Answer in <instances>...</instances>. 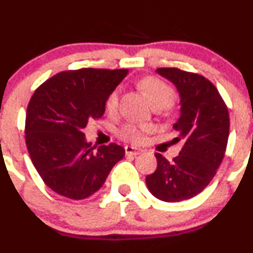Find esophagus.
<instances>
[{
	"mask_svg": "<svg viewBox=\"0 0 253 253\" xmlns=\"http://www.w3.org/2000/svg\"><path fill=\"white\" fill-rule=\"evenodd\" d=\"M125 152H126L127 155H138L141 154L142 150L136 147H132V145H126V147H125Z\"/></svg>",
	"mask_w": 253,
	"mask_h": 253,
	"instance_id": "obj_1",
	"label": "esophagus"
}]
</instances>
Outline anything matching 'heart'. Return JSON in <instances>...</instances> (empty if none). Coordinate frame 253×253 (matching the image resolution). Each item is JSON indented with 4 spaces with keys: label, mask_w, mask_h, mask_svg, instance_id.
Masks as SVG:
<instances>
[{
    "label": "heart",
    "mask_w": 253,
    "mask_h": 253,
    "mask_svg": "<svg viewBox=\"0 0 253 253\" xmlns=\"http://www.w3.org/2000/svg\"><path fill=\"white\" fill-rule=\"evenodd\" d=\"M139 86L145 93V95L149 99L150 104L153 106L158 104H164V105L170 106L175 99V93L171 86L163 82L162 79L155 77H145L139 82ZM119 104V91L114 90L109 95L106 100V108L109 110H115ZM153 129L150 125H137L128 124L122 127L119 131V136L124 141L139 144L144 141L145 134L149 133Z\"/></svg>",
    "instance_id": "heart-1"
}]
</instances>
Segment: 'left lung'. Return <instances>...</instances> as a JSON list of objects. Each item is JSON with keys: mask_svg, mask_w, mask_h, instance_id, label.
I'll return each mask as SVG.
<instances>
[{"mask_svg": "<svg viewBox=\"0 0 253 253\" xmlns=\"http://www.w3.org/2000/svg\"><path fill=\"white\" fill-rule=\"evenodd\" d=\"M180 95V117L174 124L175 142H182L172 162L157 153L158 167L145 177L148 190L164 202H180L202 192L223 162L229 138V112L218 89L196 73L158 68Z\"/></svg>", "mask_w": 253, "mask_h": 253, "instance_id": "1", "label": "left lung"}]
</instances>
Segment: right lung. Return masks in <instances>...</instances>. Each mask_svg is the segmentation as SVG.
<instances>
[{"instance_id":"obj_1","label":"right lung","mask_w":253,"mask_h":253,"mask_svg":"<svg viewBox=\"0 0 253 253\" xmlns=\"http://www.w3.org/2000/svg\"><path fill=\"white\" fill-rule=\"evenodd\" d=\"M128 70L82 68L47 79L35 90L25 119V143L35 169L56 193L84 200L100 190L125 157L121 145L98 149L83 129L105 112L106 100Z\"/></svg>"}]
</instances>
